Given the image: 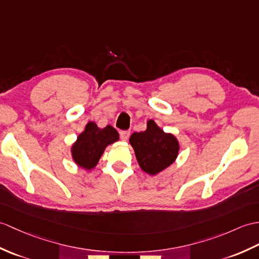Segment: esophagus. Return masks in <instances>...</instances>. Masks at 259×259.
<instances>
[{"label": "esophagus", "instance_id": "esophagus-1", "mask_svg": "<svg viewBox=\"0 0 259 259\" xmlns=\"http://www.w3.org/2000/svg\"><path fill=\"white\" fill-rule=\"evenodd\" d=\"M119 135H120V139H121L122 141H127L129 136H130V132L127 130H121V131H119Z\"/></svg>", "mask_w": 259, "mask_h": 259}]
</instances>
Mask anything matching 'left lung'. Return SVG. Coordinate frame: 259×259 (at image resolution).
<instances>
[{
  "mask_svg": "<svg viewBox=\"0 0 259 259\" xmlns=\"http://www.w3.org/2000/svg\"><path fill=\"white\" fill-rule=\"evenodd\" d=\"M130 144L135 149L141 169L151 176L171 165L179 152V142L176 137L165 134L153 120H149L146 131L131 135Z\"/></svg>",
  "mask_w": 259,
  "mask_h": 259,
  "instance_id": "left-lung-1",
  "label": "left lung"
}]
</instances>
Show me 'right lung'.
I'll use <instances>...</instances> for the list:
<instances>
[{
    "label": "right lung",
    "mask_w": 259,
    "mask_h": 259,
    "mask_svg": "<svg viewBox=\"0 0 259 259\" xmlns=\"http://www.w3.org/2000/svg\"><path fill=\"white\" fill-rule=\"evenodd\" d=\"M118 139V132L111 125L100 129L95 122H88L85 131L77 138L71 148L74 161L87 170L93 169L98 163L105 148Z\"/></svg>",
    "instance_id": "right-lung-1"
}]
</instances>
